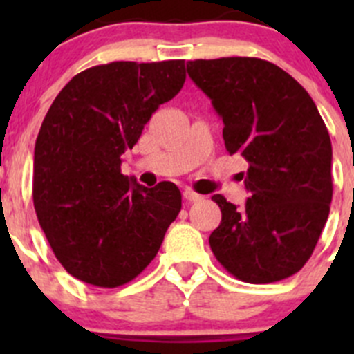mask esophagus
I'll return each instance as SVG.
<instances>
[{"label": "esophagus", "instance_id": "34e87169", "mask_svg": "<svg viewBox=\"0 0 354 354\" xmlns=\"http://www.w3.org/2000/svg\"><path fill=\"white\" fill-rule=\"evenodd\" d=\"M183 198L187 200V203H195V202H200V200H202L203 197H202V195L195 194V192H192V190H185L183 192Z\"/></svg>", "mask_w": 354, "mask_h": 354}]
</instances>
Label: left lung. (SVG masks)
I'll return each mask as SVG.
<instances>
[{
    "label": "left lung",
    "instance_id": "8db88e82",
    "mask_svg": "<svg viewBox=\"0 0 354 354\" xmlns=\"http://www.w3.org/2000/svg\"><path fill=\"white\" fill-rule=\"evenodd\" d=\"M192 80L223 118L230 154L248 162L250 197L236 209L212 200L223 219L209 238L221 266L236 279L267 284L298 272L315 250L332 200V145L308 92L260 58L195 59Z\"/></svg>",
    "mask_w": 354,
    "mask_h": 354
}]
</instances>
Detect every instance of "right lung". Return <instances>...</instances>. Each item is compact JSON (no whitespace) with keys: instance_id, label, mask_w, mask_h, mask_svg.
<instances>
[{"instance_id":"obj_1","label":"right lung","mask_w":354,"mask_h":354,"mask_svg":"<svg viewBox=\"0 0 354 354\" xmlns=\"http://www.w3.org/2000/svg\"><path fill=\"white\" fill-rule=\"evenodd\" d=\"M185 78V59L92 66L68 82L46 114L34 151L35 214L56 259L82 283H130L180 214L176 185L142 187L121 173V154Z\"/></svg>"}]
</instances>
